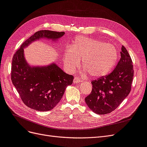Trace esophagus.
Returning a JSON list of instances; mask_svg holds the SVG:
<instances>
[{
  "mask_svg": "<svg viewBox=\"0 0 147 147\" xmlns=\"http://www.w3.org/2000/svg\"><path fill=\"white\" fill-rule=\"evenodd\" d=\"M74 82L76 83H80L82 82V80L79 77H75L74 80Z\"/></svg>",
  "mask_w": 147,
  "mask_h": 147,
  "instance_id": "34e87169",
  "label": "esophagus"
}]
</instances>
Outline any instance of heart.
<instances>
[{"label":"heart","instance_id":"heart-1","mask_svg":"<svg viewBox=\"0 0 147 147\" xmlns=\"http://www.w3.org/2000/svg\"><path fill=\"white\" fill-rule=\"evenodd\" d=\"M91 77L105 76L113 70L118 60L117 51L113 45L85 36L75 39L71 47L66 48L64 63L70 70L77 67L79 60Z\"/></svg>","mask_w":147,"mask_h":147}]
</instances>
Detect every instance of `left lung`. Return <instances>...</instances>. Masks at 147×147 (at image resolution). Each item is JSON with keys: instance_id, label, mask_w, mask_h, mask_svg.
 <instances>
[{"instance_id": "8db88e82", "label": "left lung", "mask_w": 147, "mask_h": 147, "mask_svg": "<svg viewBox=\"0 0 147 147\" xmlns=\"http://www.w3.org/2000/svg\"><path fill=\"white\" fill-rule=\"evenodd\" d=\"M115 69L105 77L93 80L92 91L85 102L93 112L107 114L115 110L129 95L134 77L132 61L124 46Z\"/></svg>"}]
</instances>
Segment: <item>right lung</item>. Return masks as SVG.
I'll list each match as a JSON object with an SVG mask.
<instances>
[{"mask_svg": "<svg viewBox=\"0 0 147 147\" xmlns=\"http://www.w3.org/2000/svg\"><path fill=\"white\" fill-rule=\"evenodd\" d=\"M64 32L42 30L22 44L13 57L11 78L24 104L37 111L53 109L63 97L65 88L72 84V75L67 74L56 63L30 65L24 57V49L40 39L56 42Z\"/></svg>", "mask_w": 147, "mask_h": 147, "instance_id": "add662e5", "label": "right lung"}]
</instances>
